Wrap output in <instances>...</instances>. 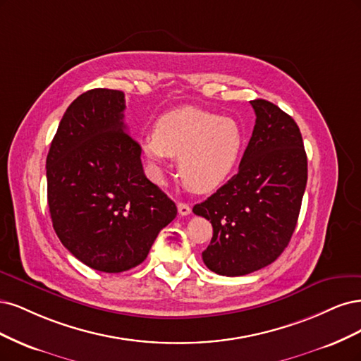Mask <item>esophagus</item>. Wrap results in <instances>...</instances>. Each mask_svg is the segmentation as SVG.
<instances>
[{
    "label": "esophagus",
    "instance_id": "obj_1",
    "mask_svg": "<svg viewBox=\"0 0 361 361\" xmlns=\"http://www.w3.org/2000/svg\"><path fill=\"white\" fill-rule=\"evenodd\" d=\"M177 207H178V214L180 216H189L190 212H192V208L188 204H184V202H178Z\"/></svg>",
    "mask_w": 361,
    "mask_h": 361
}]
</instances>
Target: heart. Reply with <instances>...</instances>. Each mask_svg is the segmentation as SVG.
Segmentation results:
<instances>
[{
	"mask_svg": "<svg viewBox=\"0 0 361 361\" xmlns=\"http://www.w3.org/2000/svg\"><path fill=\"white\" fill-rule=\"evenodd\" d=\"M244 135L234 118L184 106L160 117L154 136L144 139L145 156L161 165L178 157L183 184L196 193L219 189L238 165Z\"/></svg>",
	"mask_w": 361,
	"mask_h": 361,
	"instance_id": "obj_1",
	"label": "heart"
}]
</instances>
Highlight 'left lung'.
Returning a JSON list of instances; mask_svg holds the SVG:
<instances>
[{"label":"left lung","mask_w":361,"mask_h":361,"mask_svg":"<svg viewBox=\"0 0 361 361\" xmlns=\"http://www.w3.org/2000/svg\"><path fill=\"white\" fill-rule=\"evenodd\" d=\"M257 115L238 172L193 207L210 220L204 264L222 276H244L281 257L293 237L307 183V157L297 123L274 103L250 102Z\"/></svg>","instance_id":"left-lung-1"}]
</instances>
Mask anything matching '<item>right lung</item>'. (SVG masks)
<instances>
[{
	"mask_svg": "<svg viewBox=\"0 0 361 361\" xmlns=\"http://www.w3.org/2000/svg\"><path fill=\"white\" fill-rule=\"evenodd\" d=\"M124 92L94 88L64 112L46 159L48 204L63 246L103 273L144 262L177 207L144 173L126 132Z\"/></svg>",
	"mask_w": 361,
	"mask_h": 361,
	"instance_id": "1",
	"label": "right lung"
}]
</instances>
